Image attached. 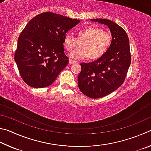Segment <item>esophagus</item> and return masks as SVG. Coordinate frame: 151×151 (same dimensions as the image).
<instances>
[{"mask_svg":"<svg viewBox=\"0 0 151 151\" xmlns=\"http://www.w3.org/2000/svg\"><path fill=\"white\" fill-rule=\"evenodd\" d=\"M69 63H70V64H72V63H77V62H76V61H75V60H69Z\"/></svg>","mask_w":151,"mask_h":151,"instance_id":"1","label":"esophagus"}]
</instances>
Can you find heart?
<instances>
[{"label":"heart","instance_id":"1","mask_svg":"<svg viewBox=\"0 0 151 151\" xmlns=\"http://www.w3.org/2000/svg\"><path fill=\"white\" fill-rule=\"evenodd\" d=\"M77 34V39L70 34H65L63 38V46L68 52H72L78 41L82 42L81 48L69 55L74 60H84L89 57L91 60L98 59L108 51L112 42L111 34L95 26L81 28Z\"/></svg>","mask_w":151,"mask_h":151}]
</instances>
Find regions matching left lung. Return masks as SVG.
<instances>
[{
  "label": "left lung",
  "mask_w": 151,
  "mask_h": 151,
  "mask_svg": "<svg viewBox=\"0 0 151 151\" xmlns=\"http://www.w3.org/2000/svg\"><path fill=\"white\" fill-rule=\"evenodd\" d=\"M107 26L112 36L108 51L98 60L81 63L78 78L80 91L90 98L97 99L111 93L122 85L131 62L129 40L124 29L107 19H91Z\"/></svg>",
  "instance_id": "left-lung-1"
}]
</instances>
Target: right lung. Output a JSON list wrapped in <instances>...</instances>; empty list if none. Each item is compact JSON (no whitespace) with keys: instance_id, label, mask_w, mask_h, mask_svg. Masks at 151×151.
Segmentation results:
<instances>
[{"instance_id":"obj_1","label":"right lung","mask_w":151,"mask_h":151,"mask_svg":"<svg viewBox=\"0 0 151 151\" xmlns=\"http://www.w3.org/2000/svg\"><path fill=\"white\" fill-rule=\"evenodd\" d=\"M80 20L51 12L41 13L29 21L18 40L14 60L21 78L34 88L54 82L69 62L63 38Z\"/></svg>"}]
</instances>
